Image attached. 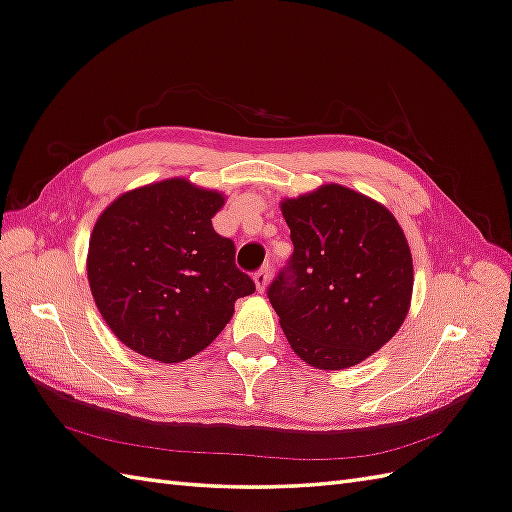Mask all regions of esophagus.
<instances>
[{
  "label": "esophagus",
  "mask_w": 512,
  "mask_h": 512,
  "mask_svg": "<svg viewBox=\"0 0 512 512\" xmlns=\"http://www.w3.org/2000/svg\"><path fill=\"white\" fill-rule=\"evenodd\" d=\"M271 265L267 262V265H262L256 273H254V282H256V288L262 292L267 288V284H269V280H271Z\"/></svg>",
  "instance_id": "1"
}]
</instances>
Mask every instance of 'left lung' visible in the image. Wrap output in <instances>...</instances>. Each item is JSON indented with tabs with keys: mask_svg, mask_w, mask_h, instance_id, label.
I'll return each instance as SVG.
<instances>
[{
	"mask_svg": "<svg viewBox=\"0 0 512 512\" xmlns=\"http://www.w3.org/2000/svg\"><path fill=\"white\" fill-rule=\"evenodd\" d=\"M294 252L267 297L288 344L318 369L365 361L397 333L412 297V256L397 220L344 185L284 200Z\"/></svg>",
	"mask_w": 512,
	"mask_h": 512,
	"instance_id": "1",
	"label": "left lung"
}]
</instances>
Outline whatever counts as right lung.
<instances>
[{"instance_id":"1","label":"right lung","mask_w":512,"mask_h":512,"mask_svg":"<svg viewBox=\"0 0 512 512\" xmlns=\"http://www.w3.org/2000/svg\"><path fill=\"white\" fill-rule=\"evenodd\" d=\"M218 192L166 179L119 196L89 239L87 275L102 318L123 344L179 363L205 350L256 290L215 232Z\"/></svg>"}]
</instances>
